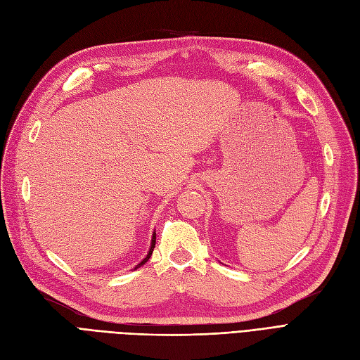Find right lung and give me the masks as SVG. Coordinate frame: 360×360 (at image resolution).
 Listing matches in <instances>:
<instances>
[{
  "mask_svg": "<svg viewBox=\"0 0 360 360\" xmlns=\"http://www.w3.org/2000/svg\"><path fill=\"white\" fill-rule=\"evenodd\" d=\"M154 246H155V231L153 233V237H151V246H150V249H148V254H146V257L136 265V267L135 269H133V270H136V269H139V267H142V265L146 262V261H148L150 258H151V255H153V250H154Z\"/></svg>",
  "mask_w": 360,
  "mask_h": 360,
  "instance_id": "obj_1",
  "label": "right lung"
}]
</instances>
